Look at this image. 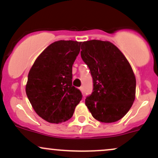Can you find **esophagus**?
I'll return each mask as SVG.
<instances>
[{
    "label": "esophagus",
    "instance_id": "obj_1",
    "mask_svg": "<svg viewBox=\"0 0 158 158\" xmlns=\"http://www.w3.org/2000/svg\"><path fill=\"white\" fill-rule=\"evenodd\" d=\"M79 90H80V91H82V92H83V87H80V88H79Z\"/></svg>",
    "mask_w": 158,
    "mask_h": 158
}]
</instances>
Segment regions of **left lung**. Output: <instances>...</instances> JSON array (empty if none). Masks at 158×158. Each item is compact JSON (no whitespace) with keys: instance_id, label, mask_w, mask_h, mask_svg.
I'll list each match as a JSON object with an SVG mask.
<instances>
[{"instance_id":"obj_1","label":"left lung","mask_w":158,"mask_h":158,"mask_svg":"<svg viewBox=\"0 0 158 158\" xmlns=\"http://www.w3.org/2000/svg\"><path fill=\"white\" fill-rule=\"evenodd\" d=\"M81 57L93 78V92L85 105L96 120L112 123L122 118L136 98V77L126 57L109 41L82 42Z\"/></svg>"}]
</instances>
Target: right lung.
<instances>
[{
  "instance_id": "right-lung-1",
  "label": "right lung",
  "mask_w": 158,
  "mask_h": 158,
  "mask_svg": "<svg viewBox=\"0 0 158 158\" xmlns=\"http://www.w3.org/2000/svg\"><path fill=\"white\" fill-rule=\"evenodd\" d=\"M82 42L58 40L37 57L27 76L25 91L36 113L53 124L73 115L82 94L72 85V67Z\"/></svg>"
}]
</instances>
